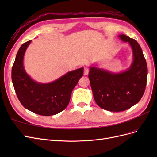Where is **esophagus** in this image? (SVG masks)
Here are the masks:
<instances>
[{
	"mask_svg": "<svg viewBox=\"0 0 157 157\" xmlns=\"http://www.w3.org/2000/svg\"><path fill=\"white\" fill-rule=\"evenodd\" d=\"M88 73H89L88 68L86 67H85L84 69V75H87L88 74Z\"/></svg>",
	"mask_w": 157,
	"mask_h": 157,
	"instance_id": "1",
	"label": "esophagus"
}]
</instances>
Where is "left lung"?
<instances>
[{"instance_id":"1","label":"left lung","mask_w":157,"mask_h":157,"mask_svg":"<svg viewBox=\"0 0 157 157\" xmlns=\"http://www.w3.org/2000/svg\"><path fill=\"white\" fill-rule=\"evenodd\" d=\"M118 37L132 50L133 61L126 70L118 73L90 66L88 77L94 98L98 105L109 111H125L138 103L144 94L147 66L137 42L125 35Z\"/></svg>"}]
</instances>
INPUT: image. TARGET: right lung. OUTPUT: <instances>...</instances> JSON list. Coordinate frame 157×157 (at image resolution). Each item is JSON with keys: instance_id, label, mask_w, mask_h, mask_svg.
<instances>
[{"instance_id": "1", "label": "right lung", "mask_w": 157, "mask_h": 157, "mask_svg": "<svg viewBox=\"0 0 157 157\" xmlns=\"http://www.w3.org/2000/svg\"><path fill=\"white\" fill-rule=\"evenodd\" d=\"M31 40L23 44L16 54L12 69V80L22 105L42 116L56 115L67 107L71 93L82 77L84 68L69 71L50 83H40L27 73L23 58Z\"/></svg>"}]
</instances>
